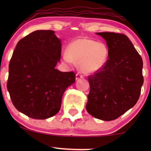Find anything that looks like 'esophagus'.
Segmentation results:
<instances>
[{"label":"esophagus","mask_w":151,"mask_h":151,"mask_svg":"<svg viewBox=\"0 0 151 151\" xmlns=\"http://www.w3.org/2000/svg\"><path fill=\"white\" fill-rule=\"evenodd\" d=\"M83 77H84V76H83V75H82V74L80 73H78L76 74V80H78L82 79V78H83Z\"/></svg>","instance_id":"34e87169"}]
</instances>
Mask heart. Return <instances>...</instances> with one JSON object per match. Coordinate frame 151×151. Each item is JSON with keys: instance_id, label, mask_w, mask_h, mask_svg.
Listing matches in <instances>:
<instances>
[{"instance_id": "b5f03b06", "label": "heart", "mask_w": 151, "mask_h": 151, "mask_svg": "<svg viewBox=\"0 0 151 151\" xmlns=\"http://www.w3.org/2000/svg\"><path fill=\"white\" fill-rule=\"evenodd\" d=\"M109 58V50L104 44L88 38H78L67 46L63 60L68 64H78L80 71L93 73L102 69Z\"/></svg>"}]
</instances>
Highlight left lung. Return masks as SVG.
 Returning <instances> with one entry per match:
<instances>
[{
  "label": "left lung",
  "mask_w": 151,
  "mask_h": 151,
  "mask_svg": "<svg viewBox=\"0 0 151 151\" xmlns=\"http://www.w3.org/2000/svg\"><path fill=\"white\" fill-rule=\"evenodd\" d=\"M106 40L109 59L104 67L88 76L87 112L111 121L135 106L144 83L143 61L129 38L113 32L96 33Z\"/></svg>",
  "instance_id": "left-lung-1"
}]
</instances>
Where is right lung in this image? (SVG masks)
Here are the masks:
<instances>
[{"mask_svg":"<svg viewBox=\"0 0 151 151\" xmlns=\"http://www.w3.org/2000/svg\"><path fill=\"white\" fill-rule=\"evenodd\" d=\"M61 41L52 30H38L18 41L10 60L7 88L15 108L33 119L55 115L65 90L76 81L73 71L55 69Z\"/></svg>","mask_w":151,"mask_h":151,"instance_id":"obj_1","label":"right lung"}]
</instances>
